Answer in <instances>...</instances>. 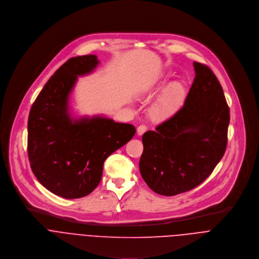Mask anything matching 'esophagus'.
I'll return each instance as SVG.
<instances>
[{"label": "esophagus", "mask_w": 259, "mask_h": 259, "mask_svg": "<svg viewBox=\"0 0 259 259\" xmlns=\"http://www.w3.org/2000/svg\"><path fill=\"white\" fill-rule=\"evenodd\" d=\"M146 131H147V126H146V125H144V124L140 125V126L137 128V133H138V135H139V136H142Z\"/></svg>", "instance_id": "obj_1"}]
</instances>
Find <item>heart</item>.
Returning a JSON list of instances; mask_svg holds the SVG:
<instances>
[{
	"instance_id": "heart-1",
	"label": "heart",
	"mask_w": 259,
	"mask_h": 259,
	"mask_svg": "<svg viewBox=\"0 0 259 259\" xmlns=\"http://www.w3.org/2000/svg\"><path fill=\"white\" fill-rule=\"evenodd\" d=\"M169 77L170 74L166 73L162 78V83ZM186 94V87L181 81H174L166 85L150 107L149 114L152 120L162 121L172 116L182 106Z\"/></svg>"
}]
</instances>
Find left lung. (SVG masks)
<instances>
[{
  "mask_svg": "<svg viewBox=\"0 0 259 259\" xmlns=\"http://www.w3.org/2000/svg\"><path fill=\"white\" fill-rule=\"evenodd\" d=\"M194 69L184 106L142 138L140 172L159 195L175 196L196 188L226 152L230 108L223 88L208 66L194 62Z\"/></svg>",
  "mask_w": 259,
  "mask_h": 259,
  "instance_id": "obj_1",
  "label": "left lung"
}]
</instances>
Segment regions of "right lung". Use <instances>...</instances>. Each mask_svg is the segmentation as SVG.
<instances>
[{"mask_svg": "<svg viewBox=\"0 0 259 259\" xmlns=\"http://www.w3.org/2000/svg\"><path fill=\"white\" fill-rule=\"evenodd\" d=\"M99 64L96 55L70 58L47 81L31 106L27 152L37 181L65 199L81 198L99 185L104 161L136 134L134 125L104 116L73 118L69 96L77 76Z\"/></svg>", "mask_w": 259, "mask_h": 259, "instance_id": "add662e5", "label": "right lung"}]
</instances>
